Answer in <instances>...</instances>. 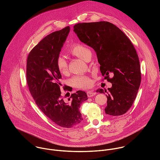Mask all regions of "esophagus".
I'll list each match as a JSON object with an SVG mask.
<instances>
[{"label":"esophagus","instance_id":"esophagus-1","mask_svg":"<svg viewBox=\"0 0 160 160\" xmlns=\"http://www.w3.org/2000/svg\"><path fill=\"white\" fill-rule=\"evenodd\" d=\"M87 94L88 98H91V97L95 96L96 94V92H94V91H92V90H90V91H88Z\"/></svg>","mask_w":160,"mask_h":160}]
</instances>
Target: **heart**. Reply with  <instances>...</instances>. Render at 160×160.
<instances>
[{
    "label": "heart",
    "instance_id": "1",
    "mask_svg": "<svg viewBox=\"0 0 160 160\" xmlns=\"http://www.w3.org/2000/svg\"><path fill=\"white\" fill-rule=\"evenodd\" d=\"M70 52L84 60H86L88 56L91 53L90 51L86 46L81 43H75L72 45L70 49ZM56 64L59 71L61 73L65 74L68 72V65L64 56L62 55L59 56L56 59ZM71 82L74 87L80 88H88L92 85V80L88 77L84 75H78L73 77Z\"/></svg>",
    "mask_w": 160,
    "mask_h": 160
}]
</instances>
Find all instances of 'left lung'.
Listing matches in <instances>:
<instances>
[{
	"instance_id": "obj_1",
	"label": "left lung",
	"mask_w": 160,
	"mask_h": 160,
	"mask_svg": "<svg viewBox=\"0 0 160 160\" xmlns=\"http://www.w3.org/2000/svg\"><path fill=\"white\" fill-rule=\"evenodd\" d=\"M73 28L79 40L95 51L102 75L112 83L108 90H97L98 92L106 93V114L123 115L134 102L141 81L138 55L131 41L108 21L82 22ZM109 74L113 77L111 79Z\"/></svg>"
}]
</instances>
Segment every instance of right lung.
Listing matches in <instances>:
<instances>
[{"label": "right lung", "instance_id": "obj_1", "mask_svg": "<svg viewBox=\"0 0 160 160\" xmlns=\"http://www.w3.org/2000/svg\"><path fill=\"white\" fill-rule=\"evenodd\" d=\"M70 30V27H66L44 37L30 51L27 63V84L36 104L45 116L64 128H71L83 120L80 106L88 99L82 90L69 95L68 102L61 96V75L56 59Z\"/></svg>", "mask_w": 160, "mask_h": 160}]
</instances>
